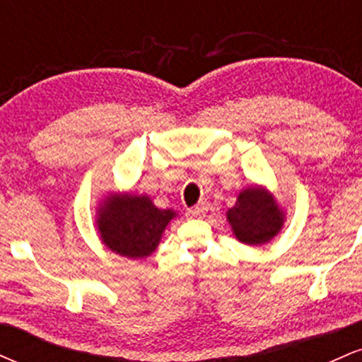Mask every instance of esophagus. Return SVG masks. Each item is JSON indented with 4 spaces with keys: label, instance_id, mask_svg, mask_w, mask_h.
<instances>
[{
    "label": "esophagus",
    "instance_id": "obj_1",
    "mask_svg": "<svg viewBox=\"0 0 362 362\" xmlns=\"http://www.w3.org/2000/svg\"><path fill=\"white\" fill-rule=\"evenodd\" d=\"M207 213V204L206 202H199L197 206L190 207L189 211H187V214L190 216V218H204Z\"/></svg>",
    "mask_w": 362,
    "mask_h": 362
}]
</instances>
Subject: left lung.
<instances>
[{"label": "left lung", "instance_id": "1", "mask_svg": "<svg viewBox=\"0 0 362 362\" xmlns=\"http://www.w3.org/2000/svg\"><path fill=\"white\" fill-rule=\"evenodd\" d=\"M226 216L236 238L247 245L267 243L284 221L272 195L255 187L243 190Z\"/></svg>", "mask_w": 362, "mask_h": 362}]
</instances>
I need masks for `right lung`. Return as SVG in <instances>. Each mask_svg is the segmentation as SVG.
<instances>
[{
    "instance_id": "add662e5",
    "label": "right lung",
    "mask_w": 362,
    "mask_h": 362,
    "mask_svg": "<svg viewBox=\"0 0 362 362\" xmlns=\"http://www.w3.org/2000/svg\"><path fill=\"white\" fill-rule=\"evenodd\" d=\"M172 218V209H158L146 195L126 194L103 201L97 224L107 248L127 259H143L155 252Z\"/></svg>"
}]
</instances>
